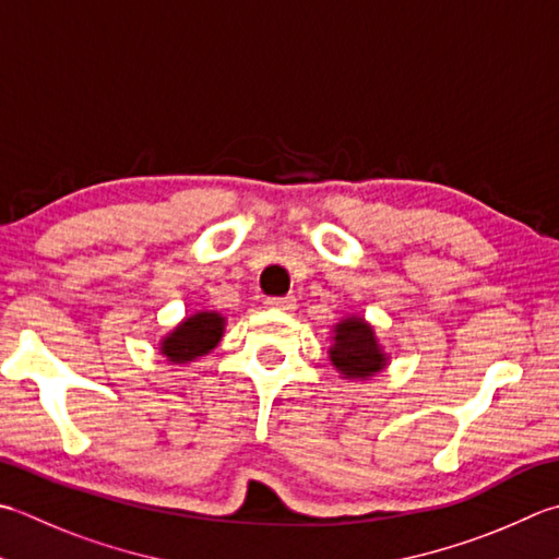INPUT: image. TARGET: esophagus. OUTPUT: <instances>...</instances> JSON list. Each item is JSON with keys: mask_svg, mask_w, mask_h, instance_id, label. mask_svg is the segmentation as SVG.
Returning a JSON list of instances; mask_svg holds the SVG:
<instances>
[{"mask_svg": "<svg viewBox=\"0 0 559 559\" xmlns=\"http://www.w3.org/2000/svg\"><path fill=\"white\" fill-rule=\"evenodd\" d=\"M266 308L278 310V312H293L295 298H271V300H266Z\"/></svg>", "mask_w": 559, "mask_h": 559, "instance_id": "34e87169", "label": "esophagus"}]
</instances>
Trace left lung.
<instances>
[{"label":"left lung","instance_id":"obj_1","mask_svg":"<svg viewBox=\"0 0 559 559\" xmlns=\"http://www.w3.org/2000/svg\"><path fill=\"white\" fill-rule=\"evenodd\" d=\"M330 360L344 380H370L390 366V354L380 344L376 326L356 312L344 314L332 326Z\"/></svg>","mask_w":559,"mask_h":559}]
</instances>
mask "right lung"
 <instances>
[{
    "label": "right lung",
    "instance_id": "right-lung-1",
    "mask_svg": "<svg viewBox=\"0 0 559 559\" xmlns=\"http://www.w3.org/2000/svg\"><path fill=\"white\" fill-rule=\"evenodd\" d=\"M227 317L215 310H195L159 338V354L171 366H189L207 356L225 336Z\"/></svg>",
    "mask_w": 559,
    "mask_h": 559
}]
</instances>
